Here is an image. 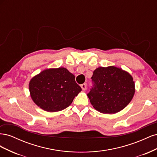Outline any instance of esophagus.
Returning a JSON list of instances; mask_svg holds the SVG:
<instances>
[{
    "label": "esophagus",
    "mask_w": 157,
    "mask_h": 157,
    "mask_svg": "<svg viewBox=\"0 0 157 157\" xmlns=\"http://www.w3.org/2000/svg\"><path fill=\"white\" fill-rule=\"evenodd\" d=\"M86 86H87L86 84V83H84V84L80 85V87H81V88H82L83 90H86Z\"/></svg>",
    "instance_id": "34e87169"
}]
</instances>
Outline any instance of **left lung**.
I'll list each match as a JSON object with an SVG mask.
<instances>
[{"mask_svg": "<svg viewBox=\"0 0 157 157\" xmlns=\"http://www.w3.org/2000/svg\"><path fill=\"white\" fill-rule=\"evenodd\" d=\"M93 86L87 96L99 112L114 114L125 108L135 93V84L126 71L115 66L98 67L92 77Z\"/></svg>", "mask_w": 157, "mask_h": 157, "instance_id": "left-lung-1", "label": "left lung"}]
</instances>
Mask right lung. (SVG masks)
Returning a JSON list of instances; mask_svg holds the SVG:
<instances>
[{"label":"right lung","instance_id":"add662e5","mask_svg":"<svg viewBox=\"0 0 157 157\" xmlns=\"http://www.w3.org/2000/svg\"><path fill=\"white\" fill-rule=\"evenodd\" d=\"M29 88L33 101L48 112L67 108L82 90L75 76L64 67L42 71L31 78Z\"/></svg>","mask_w":157,"mask_h":157}]
</instances>
